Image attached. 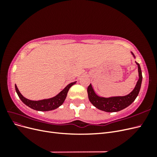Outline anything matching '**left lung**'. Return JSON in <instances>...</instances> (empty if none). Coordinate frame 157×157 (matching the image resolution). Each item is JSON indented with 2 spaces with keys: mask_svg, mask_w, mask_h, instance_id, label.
Here are the masks:
<instances>
[{
  "mask_svg": "<svg viewBox=\"0 0 157 157\" xmlns=\"http://www.w3.org/2000/svg\"><path fill=\"white\" fill-rule=\"evenodd\" d=\"M131 54L135 58L136 57L132 52ZM136 63L137 65V69H138L139 79L137 80L135 88L130 94L124 96H113L109 98L101 97L99 96L95 92L92 84H90L88 87L87 92L88 99L92 105L99 109V110L108 113H112L120 111L128 107L130 104L134 102L137 96H138L142 82V73L140 65L136 61Z\"/></svg>",
  "mask_w": 157,
  "mask_h": 157,
  "instance_id": "obj_1",
  "label": "left lung"
}]
</instances>
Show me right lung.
Returning <instances> with one entry per match:
<instances>
[{
  "label": "right lung",
  "mask_w": 157,
  "mask_h": 157,
  "mask_svg": "<svg viewBox=\"0 0 157 157\" xmlns=\"http://www.w3.org/2000/svg\"><path fill=\"white\" fill-rule=\"evenodd\" d=\"M76 82H77V81L69 84L62 91H61L58 94H57L56 96L53 98L42 99V100L39 101H33L25 98V97H23L22 96V94L20 93V91H19L16 85H15V88L19 98H20L22 102L25 104L27 106L36 111H48L54 110V109H56L62 105L66 97H67V94L69 88L72 86L73 85L76 84Z\"/></svg>",
  "instance_id": "add662e5"
}]
</instances>
